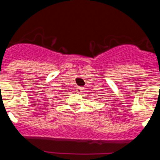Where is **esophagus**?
Here are the masks:
<instances>
[{
    "mask_svg": "<svg viewBox=\"0 0 160 160\" xmlns=\"http://www.w3.org/2000/svg\"><path fill=\"white\" fill-rule=\"evenodd\" d=\"M76 92H77V93H82L83 92V87H78L77 88H76Z\"/></svg>",
    "mask_w": 160,
    "mask_h": 160,
    "instance_id": "1",
    "label": "esophagus"
}]
</instances>
